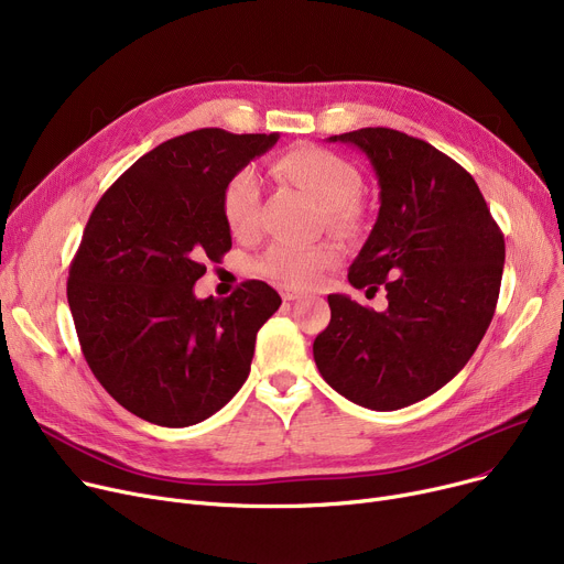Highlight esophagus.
Wrapping results in <instances>:
<instances>
[{"label": "esophagus", "instance_id": "1", "mask_svg": "<svg viewBox=\"0 0 564 564\" xmlns=\"http://www.w3.org/2000/svg\"><path fill=\"white\" fill-rule=\"evenodd\" d=\"M279 294H281V297H283L285 302H292V300L300 297L302 290L294 288V285H279Z\"/></svg>", "mask_w": 564, "mask_h": 564}]
</instances>
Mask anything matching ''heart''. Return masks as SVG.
Listing matches in <instances>:
<instances>
[{"label":"heart","mask_w":564,"mask_h":564,"mask_svg":"<svg viewBox=\"0 0 564 564\" xmlns=\"http://www.w3.org/2000/svg\"><path fill=\"white\" fill-rule=\"evenodd\" d=\"M272 173L288 183L302 187L324 210L327 221L338 230H357L361 210L357 198L361 194V175L336 153L315 145H300L283 153ZM260 183L251 169L237 171L221 192V217L230 235L249 237L258 224ZM340 258L332 245H300L281 240L267 249L258 262V274L288 285H308L329 270Z\"/></svg>","instance_id":"heart-1"}]
</instances>
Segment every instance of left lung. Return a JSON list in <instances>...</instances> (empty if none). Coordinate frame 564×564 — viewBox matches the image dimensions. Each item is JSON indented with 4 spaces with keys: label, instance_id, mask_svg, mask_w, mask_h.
Returning a JSON list of instances; mask_svg holds the SVG:
<instances>
[{
    "label": "left lung",
    "instance_id": "left-lung-1",
    "mask_svg": "<svg viewBox=\"0 0 564 564\" xmlns=\"http://www.w3.org/2000/svg\"><path fill=\"white\" fill-rule=\"evenodd\" d=\"M361 148L379 183V215L349 283L387 290L372 311L329 294L332 322L313 343L334 391L375 411L436 393L468 364L496 311L506 240L480 187L455 160L391 128L334 134Z\"/></svg>",
    "mask_w": 564,
    "mask_h": 564
}]
</instances>
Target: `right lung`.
Wrapping results in <instances>:
<instances>
[{
	"instance_id": "obj_1",
	"label": "right lung",
	"mask_w": 564,
	"mask_h": 564,
	"mask_svg": "<svg viewBox=\"0 0 564 564\" xmlns=\"http://www.w3.org/2000/svg\"><path fill=\"white\" fill-rule=\"evenodd\" d=\"M279 134L203 128L139 158L102 194L68 272L84 359L105 391L162 427L217 413L249 377L256 334L281 297L245 281L198 300L205 262L230 251L221 192Z\"/></svg>"
}]
</instances>
